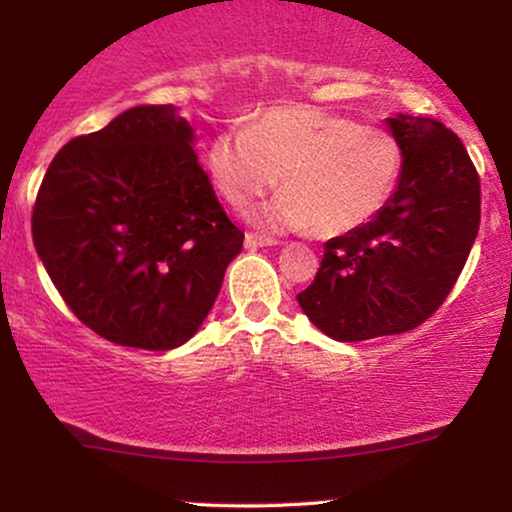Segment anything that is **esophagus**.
<instances>
[{
  "label": "esophagus",
  "mask_w": 512,
  "mask_h": 512,
  "mask_svg": "<svg viewBox=\"0 0 512 512\" xmlns=\"http://www.w3.org/2000/svg\"><path fill=\"white\" fill-rule=\"evenodd\" d=\"M245 245L248 248H264V245H276V240L260 236V233H245Z\"/></svg>",
  "instance_id": "obj_1"
}]
</instances>
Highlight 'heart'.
I'll return each mask as SVG.
<instances>
[{"label": "heart", "mask_w": 512, "mask_h": 512, "mask_svg": "<svg viewBox=\"0 0 512 512\" xmlns=\"http://www.w3.org/2000/svg\"><path fill=\"white\" fill-rule=\"evenodd\" d=\"M209 173L233 207L262 197L281 178L286 190L252 211V221L334 238L385 207L402 175V146L383 127L286 103L257 115L250 129L216 134Z\"/></svg>", "instance_id": "b5f03b06"}]
</instances>
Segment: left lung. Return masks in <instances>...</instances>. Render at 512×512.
Masks as SVG:
<instances>
[{
  "instance_id": "left-lung-1",
  "label": "left lung",
  "mask_w": 512,
  "mask_h": 512,
  "mask_svg": "<svg viewBox=\"0 0 512 512\" xmlns=\"http://www.w3.org/2000/svg\"><path fill=\"white\" fill-rule=\"evenodd\" d=\"M404 166L395 195L368 223L325 245L298 293L303 313L337 342L402 334L443 305L481 221V185L452 129L433 117H390Z\"/></svg>"
}]
</instances>
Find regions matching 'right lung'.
<instances>
[{"instance_id": "right-lung-1", "label": "right lung", "mask_w": 512, "mask_h": 512, "mask_svg": "<svg viewBox=\"0 0 512 512\" xmlns=\"http://www.w3.org/2000/svg\"><path fill=\"white\" fill-rule=\"evenodd\" d=\"M173 105H139L57 151L33 243L62 301L108 342L166 351L199 330L245 233Z\"/></svg>"}]
</instances>
